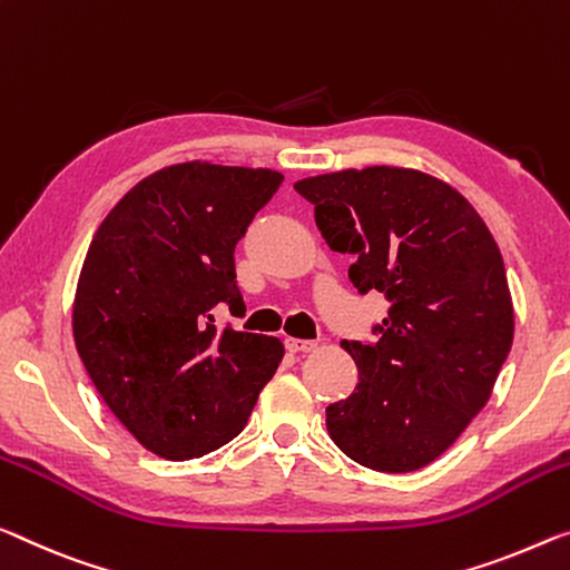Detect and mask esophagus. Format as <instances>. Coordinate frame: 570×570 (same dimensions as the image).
Returning <instances> with one entry per match:
<instances>
[{"mask_svg": "<svg viewBox=\"0 0 570 570\" xmlns=\"http://www.w3.org/2000/svg\"><path fill=\"white\" fill-rule=\"evenodd\" d=\"M285 348L291 354H311L315 352V341H305V338H285Z\"/></svg>", "mask_w": 570, "mask_h": 570, "instance_id": "esophagus-1", "label": "esophagus"}]
</instances>
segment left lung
Returning a JSON list of instances; mask_svg holds the SVG:
<instances>
[{
    "label": "left lung",
    "mask_w": 570,
    "mask_h": 570,
    "mask_svg": "<svg viewBox=\"0 0 570 570\" xmlns=\"http://www.w3.org/2000/svg\"><path fill=\"white\" fill-rule=\"evenodd\" d=\"M295 190L328 247L354 257L356 291L390 301L374 341H341L358 384L326 407L328 433L366 469H423L487 405L510 354L514 313L494 236L459 190L420 170H341Z\"/></svg>",
    "instance_id": "8db88e82"
}]
</instances>
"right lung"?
<instances>
[{
  "instance_id": "obj_1",
  "label": "right lung",
  "mask_w": 570,
  "mask_h": 570,
  "mask_svg": "<svg viewBox=\"0 0 570 570\" xmlns=\"http://www.w3.org/2000/svg\"><path fill=\"white\" fill-rule=\"evenodd\" d=\"M283 175L183 163L139 180L86 255L73 338L119 423L168 461L200 459L239 435L283 344L214 326L244 311L234 249Z\"/></svg>"
}]
</instances>
